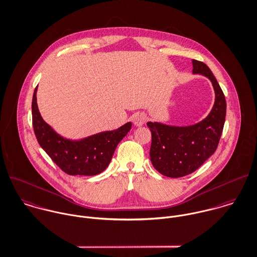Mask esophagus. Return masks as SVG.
Segmentation results:
<instances>
[{
	"mask_svg": "<svg viewBox=\"0 0 257 257\" xmlns=\"http://www.w3.org/2000/svg\"><path fill=\"white\" fill-rule=\"evenodd\" d=\"M132 121L135 126H142L147 121V115L143 112H138V113L134 114Z\"/></svg>",
	"mask_w": 257,
	"mask_h": 257,
	"instance_id": "esophagus-1",
	"label": "esophagus"
}]
</instances>
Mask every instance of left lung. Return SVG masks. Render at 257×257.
<instances>
[{"mask_svg":"<svg viewBox=\"0 0 257 257\" xmlns=\"http://www.w3.org/2000/svg\"><path fill=\"white\" fill-rule=\"evenodd\" d=\"M193 73L207 77L214 88L215 102L208 116L185 127L148 122L152 134L150 159L162 175L183 177L197 170L216 150L226 116L225 96L214 75L203 62L192 60Z\"/></svg>","mask_w":257,"mask_h":257,"instance_id":"8db88e82","label":"left lung"}]
</instances>
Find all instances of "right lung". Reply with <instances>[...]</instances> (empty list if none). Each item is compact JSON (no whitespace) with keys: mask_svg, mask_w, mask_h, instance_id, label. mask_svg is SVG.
Returning <instances> with one entry per match:
<instances>
[{"mask_svg":"<svg viewBox=\"0 0 257 257\" xmlns=\"http://www.w3.org/2000/svg\"><path fill=\"white\" fill-rule=\"evenodd\" d=\"M36 87L32 100V118L40 146L65 173L97 175L109 165L119 142L130 131L131 122L113 131L100 132L81 140L66 139L57 134L42 118L37 105Z\"/></svg>","mask_w":257,"mask_h":257,"instance_id":"1","label":"right lung"}]
</instances>
